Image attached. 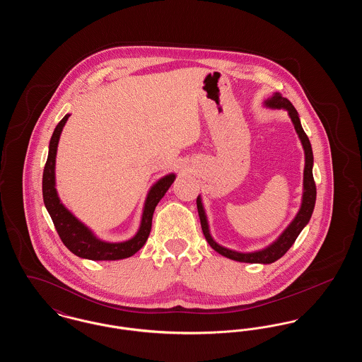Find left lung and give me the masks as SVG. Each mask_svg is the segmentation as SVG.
I'll return each mask as SVG.
<instances>
[{
  "instance_id": "left-lung-1",
  "label": "left lung",
  "mask_w": 362,
  "mask_h": 362,
  "mask_svg": "<svg viewBox=\"0 0 362 362\" xmlns=\"http://www.w3.org/2000/svg\"><path fill=\"white\" fill-rule=\"evenodd\" d=\"M264 105L269 108H274V110H286L291 119H292L296 133L298 134V138L301 141V145L304 148V155H305V167H304V180H303V199H301V206L298 213L296 214V217L293 218L292 223L288 225V228L278 236L276 241H273L270 245H267L263 250L254 251V252H239V251H233L229 248H225L223 245H220L218 243L211 238L210 235V229H209V223H207L206 213L202 205V199L201 195H198L197 198V207H198V214H199V220H201V226H202V232L206 238L209 245L217 251L218 254H221L225 258L232 259V260H238V262H244V263H262V264H269L273 263L279 258H282L286 251L293 245V243L297 239V236L300 235V232L304 229V226L310 223V216L313 213V207H315V201H316V186H315V180H313V173H312V167H313V153H312V146H310V139L307 137L305 132L303 130L301 122L298 118V112L296 111V108L293 107V104L286 99L282 98L281 93L276 92L272 98H269L267 100H264Z\"/></svg>"
}]
</instances>
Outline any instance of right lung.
Masks as SVG:
<instances>
[{"label": "right lung", "mask_w": 362, "mask_h": 362, "mask_svg": "<svg viewBox=\"0 0 362 362\" xmlns=\"http://www.w3.org/2000/svg\"><path fill=\"white\" fill-rule=\"evenodd\" d=\"M69 117L70 114H66L62 118V121L57 124L50 139L49 156H47V161L43 171V180H42L45 206L52 217V223L61 240L74 255L80 258L89 259V260H119V259L129 258L139 251L148 240V236L152 229V218H153L156 206L171 187L176 175L175 173L165 175L151 187L145 199L141 224L138 228L137 233L132 239L121 241V243H110V241H104L96 238L95 233L78 218H76L71 214V211H69L61 202L55 189L57 148H58L62 129Z\"/></svg>", "instance_id": "1"}]
</instances>
